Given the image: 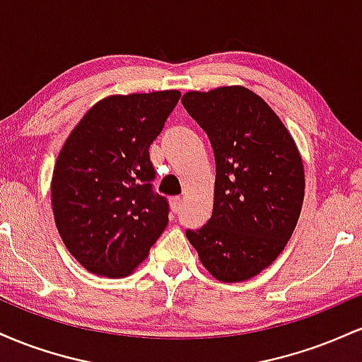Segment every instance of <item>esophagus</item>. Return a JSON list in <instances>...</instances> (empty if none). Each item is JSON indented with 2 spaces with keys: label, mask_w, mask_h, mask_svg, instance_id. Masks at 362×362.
<instances>
[{
  "label": "esophagus",
  "mask_w": 362,
  "mask_h": 362,
  "mask_svg": "<svg viewBox=\"0 0 362 362\" xmlns=\"http://www.w3.org/2000/svg\"><path fill=\"white\" fill-rule=\"evenodd\" d=\"M182 204H184V201H182L180 197H173V199H170V207H172V211L173 213H178V211L182 209Z\"/></svg>",
  "instance_id": "obj_1"
}]
</instances>
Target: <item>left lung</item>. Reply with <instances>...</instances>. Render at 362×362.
Wrapping results in <instances>:
<instances>
[{"label":"left lung","instance_id":"left-lung-1","mask_svg":"<svg viewBox=\"0 0 362 362\" xmlns=\"http://www.w3.org/2000/svg\"><path fill=\"white\" fill-rule=\"evenodd\" d=\"M182 103L216 160L213 216L185 235L216 279L247 281L277 259L296 228L301 156L271 107L243 86L189 91Z\"/></svg>","mask_w":362,"mask_h":362}]
</instances>
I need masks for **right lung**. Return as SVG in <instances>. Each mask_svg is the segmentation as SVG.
I'll use <instances>...</instances> for the list:
<instances>
[{"label": "right lung", "mask_w": 362, "mask_h": 362, "mask_svg": "<svg viewBox=\"0 0 362 362\" xmlns=\"http://www.w3.org/2000/svg\"><path fill=\"white\" fill-rule=\"evenodd\" d=\"M180 91L115 95L91 107L52 173V209L66 248L90 272L122 277L146 259L168 224L155 192L149 146Z\"/></svg>", "instance_id": "1"}]
</instances>
